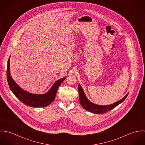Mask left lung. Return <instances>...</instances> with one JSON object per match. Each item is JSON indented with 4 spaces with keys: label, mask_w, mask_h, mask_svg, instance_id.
I'll return each mask as SVG.
<instances>
[{
    "label": "left lung",
    "mask_w": 145,
    "mask_h": 145,
    "mask_svg": "<svg viewBox=\"0 0 145 145\" xmlns=\"http://www.w3.org/2000/svg\"><path fill=\"white\" fill-rule=\"evenodd\" d=\"M78 91L79 94V101L83 108L89 112L95 114H102L107 112L108 111L111 110L112 109L117 106L118 105L122 103L128 94V93L123 98L114 103L108 105H99L92 103L87 99L84 93L83 89L80 84L78 85Z\"/></svg>",
    "instance_id": "1"
}]
</instances>
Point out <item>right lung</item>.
<instances>
[{
    "label": "right lung",
    "mask_w": 145,
    "mask_h": 145,
    "mask_svg": "<svg viewBox=\"0 0 145 145\" xmlns=\"http://www.w3.org/2000/svg\"><path fill=\"white\" fill-rule=\"evenodd\" d=\"M9 60L10 57L8 60L7 70V81L11 91L21 102L29 106L39 108L48 106L54 101L56 95L57 90L59 86L66 77H64L56 81L54 84L53 86L50 89V90L44 94L38 95L29 93L21 89L12 78L9 70Z\"/></svg>",
    "instance_id": "obj_1"
}]
</instances>
